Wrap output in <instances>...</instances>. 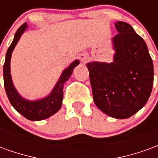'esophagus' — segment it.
<instances>
[{"label": "esophagus", "instance_id": "obj_1", "mask_svg": "<svg viewBox=\"0 0 158 158\" xmlns=\"http://www.w3.org/2000/svg\"><path fill=\"white\" fill-rule=\"evenodd\" d=\"M79 59L83 63H86L89 61V56L86 53H81V54H79Z\"/></svg>", "mask_w": 158, "mask_h": 158}]
</instances>
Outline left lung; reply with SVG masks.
Returning a JSON list of instances; mask_svg holds the SVG:
<instances>
[{
  "mask_svg": "<svg viewBox=\"0 0 158 158\" xmlns=\"http://www.w3.org/2000/svg\"><path fill=\"white\" fill-rule=\"evenodd\" d=\"M111 63H87L96 106L115 118H128L146 105L153 85V62L144 40L129 23H115Z\"/></svg>",
  "mask_w": 158,
  "mask_h": 158,
  "instance_id": "1",
  "label": "left lung"
}]
</instances>
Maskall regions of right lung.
<instances>
[{
	"label": "right lung",
	"instance_id": "obj_1",
	"mask_svg": "<svg viewBox=\"0 0 158 158\" xmlns=\"http://www.w3.org/2000/svg\"><path fill=\"white\" fill-rule=\"evenodd\" d=\"M27 23H24L19 27L17 30L14 39L12 44L7 49L6 54V60L3 67V78H4V86L6 93L8 97L9 102L12 106L15 108L20 114L25 117L26 118L31 121H40L51 117L55 114L62 106V99H63V85L66 81H68L70 76L73 73V69L79 65V60H75L72 62L68 69L62 72V75L56 83L55 87L48 96L38 101H28L23 98L16 90L12 81V77L10 73V61L13 49L19 42L22 34L27 28Z\"/></svg>",
	"mask_w": 158,
	"mask_h": 158
}]
</instances>
